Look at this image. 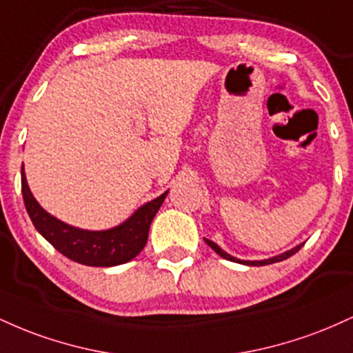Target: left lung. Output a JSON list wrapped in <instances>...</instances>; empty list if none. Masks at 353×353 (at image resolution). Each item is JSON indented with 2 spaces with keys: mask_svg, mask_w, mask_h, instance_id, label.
Here are the masks:
<instances>
[{
  "mask_svg": "<svg viewBox=\"0 0 353 353\" xmlns=\"http://www.w3.org/2000/svg\"><path fill=\"white\" fill-rule=\"evenodd\" d=\"M205 241V244H208L210 249L214 250V252H217L219 255H221V257H224V259H228V261H232V262H237V264H244V265H269V264H274V262H281V261H285V259H289L290 255H294L295 252H297V250H301V247L303 245V244H299V245H295L294 249H290V250H287V252H283V254H279V255H275V257H270V259H264V261H241V259H237V257H232V255L230 254H228L225 252V250H222L221 247H219L216 242H212V241H209V239H204Z\"/></svg>",
  "mask_w": 353,
  "mask_h": 353,
  "instance_id": "obj_1",
  "label": "left lung"
}]
</instances>
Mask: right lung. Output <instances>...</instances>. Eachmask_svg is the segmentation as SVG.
<instances>
[{"instance_id":"obj_1","label":"right lung","mask_w":353,"mask_h":353,"mask_svg":"<svg viewBox=\"0 0 353 353\" xmlns=\"http://www.w3.org/2000/svg\"><path fill=\"white\" fill-rule=\"evenodd\" d=\"M21 192L28 216L33 225L58 252L78 264L91 267H112L132 261L148 242L149 228L161 209L169 190L151 202H145L123 224L106 230L72 228L46 212L31 194L24 168H21Z\"/></svg>"}]
</instances>
